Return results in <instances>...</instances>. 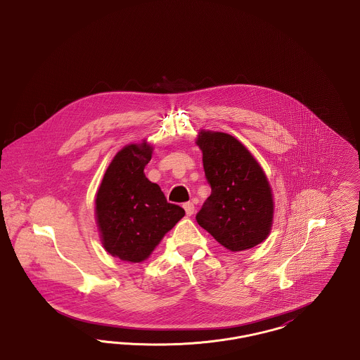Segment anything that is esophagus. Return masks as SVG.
Listing matches in <instances>:
<instances>
[{
    "label": "esophagus",
    "mask_w": 360,
    "mask_h": 360,
    "mask_svg": "<svg viewBox=\"0 0 360 360\" xmlns=\"http://www.w3.org/2000/svg\"><path fill=\"white\" fill-rule=\"evenodd\" d=\"M184 207H185V212H186L188 216H191L194 213V204L193 202H185Z\"/></svg>",
    "instance_id": "1"
}]
</instances>
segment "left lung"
<instances>
[{"label":"left lung","mask_w":360,"mask_h":360,"mask_svg":"<svg viewBox=\"0 0 360 360\" xmlns=\"http://www.w3.org/2000/svg\"><path fill=\"white\" fill-rule=\"evenodd\" d=\"M197 144L212 188L195 216L197 223L231 251L255 247L267 238L273 224L274 204L264 172L228 134L202 131Z\"/></svg>","instance_id":"left-lung-1"}]
</instances>
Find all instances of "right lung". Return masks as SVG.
<instances>
[{
  "instance_id": "right-lung-1",
  "label": "right lung",
  "mask_w": 360,
  "mask_h": 360,
  "mask_svg": "<svg viewBox=\"0 0 360 360\" xmlns=\"http://www.w3.org/2000/svg\"><path fill=\"white\" fill-rule=\"evenodd\" d=\"M151 154L146 143L122 148L105 172L96 198L103 247L125 262L139 263L150 257L185 216L181 206L167 202L160 188L146 178Z\"/></svg>"
}]
</instances>
